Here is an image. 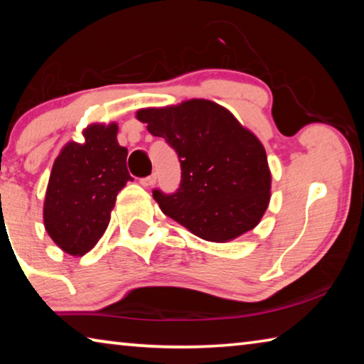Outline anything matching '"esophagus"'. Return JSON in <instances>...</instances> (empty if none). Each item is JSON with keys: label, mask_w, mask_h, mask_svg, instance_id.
Listing matches in <instances>:
<instances>
[{"label": "esophagus", "mask_w": 364, "mask_h": 364, "mask_svg": "<svg viewBox=\"0 0 364 364\" xmlns=\"http://www.w3.org/2000/svg\"><path fill=\"white\" fill-rule=\"evenodd\" d=\"M156 175H151V176H146V178H141L139 180V183L143 184L144 188H149V186H152V184H156Z\"/></svg>", "instance_id": "obj_1"}]
</instances>
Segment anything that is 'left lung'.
Instances as JSON below:
<instances>
[{"label": "left lung", "instance_id": "left-lung-1", "mask_svg": "<svg viewBox=\"0 0 364 364\" xmlns=\"http://www.w3.org/2000/svg\"><path fill=\"white\" fill-rule=\"evenodd\" d=\"M136 119L180 159L176 193H152L165 215L210 242L232 241L254 230L271 197L267 152L254 133L207 100L141 109Z\"/></svg>", "mask_w": 364, "mask_h": 364}]
</instances>
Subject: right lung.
<instances>
[{
  "label": "right lung",
  "mask_w": 364,
  "mask_h": 364,
  "mask_svg": "<svg viewBox=\"0 0 364 364\" xmlns=\"http://www.w3.org/2000/svg\"><path fill=\"white\" fill-rule=\"evenodd\" d=\"M117 123H95L85 143H67L54 160L43 205L49 237L70 255L82 257L106 231L119 191L133 180L127 147L117 141Z\"/></svg>",
  "instance_id": "add662e5"
}]
</instances>
